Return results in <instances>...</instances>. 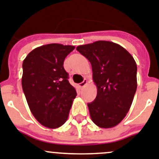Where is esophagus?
Segmentation results:
<instances>
[{
    "instance_id": "obj_1",
    "label": "esophagus",
    "mask_w": 159,
    "mask_h": 159,
    "mask_svg": "<svg viewBox=\"0 0 159 159\" xmlns=\"http://www.w3.org/2000/svg\"><path fill=\"white\" fill-rule=\"evenodd\" d=\"M86 85H87V81L85 79L84 81H82V82H81V83H79V84H78V86H79L80 88H83V87L85 86Z\"/></svg>"
}]
</instances>
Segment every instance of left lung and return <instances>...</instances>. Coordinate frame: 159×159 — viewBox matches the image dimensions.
Instances as JSON below:
<instances>
[{
    "mask_svg": "<svg viewBox=\"0 0 159 159\" xmlns=\"http://www.w3.org/2000/svg\"><path fill=\"white\" fill-rule=\"evenodd\" d=\"M92 66L97 94L88 107L93 122L100 128H113L124 120L137 89V66L123 47L109 41H96L77 47Z\"/></svg>",
    "mask_w": 159,
    "mask_h": 159,
    "instance_id": "8db88e82",
    "label": "left lung"
}]
</instances>
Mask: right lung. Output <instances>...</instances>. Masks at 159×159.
I'll list each match as a JSON object with an SVG mask.
<instances>
[{
	"label": "right lung",
	"mask_w": 159,
	"mask_h": 159,
	"mask_svg": "<svg viewBox=\"0 0 159 159\" xmlns=\"http://www.w3.org/2000/svg\"><path fill=\"white\" fill-rule=\"evenodd\" d=\"M74 46L51 43L35 48L23 62L22 88L31 113L44 127L65 124L77 92L63 67Z\"/></svg>",
	"instance_id": "1"
}]
</instances>
